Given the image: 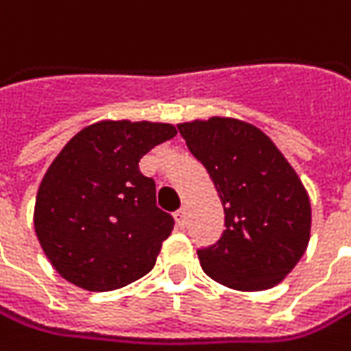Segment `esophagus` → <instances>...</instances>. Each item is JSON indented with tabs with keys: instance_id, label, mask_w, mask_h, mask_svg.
Returning <instances> with one entry per match:
<instances>
[{
	"instance_id": "34e87169",
	"label": "esophagus",
	"mask_w": 351,
	"mask_h": 351,
	"mask_svg": "<svg viewBox=\"0 0 351 351\" xmlns=\"http://www.w3.org/2000/svg\"><path fill=\"white\" fill-rule=\"evenodd\" d=\"M173 217H176L178 227H180V229H184L185 227V209H178V211L173 213Z\"/></svg>"
}]
</instances>
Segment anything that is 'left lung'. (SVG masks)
Here are the masks:
<instances>
[{
    "label": "left lung",
    "instance_id": "obj_1",
    "mask_svg": "<svg viewBox=\"0 0 351 351\" xmlns=\"http://www.w3.org/2000/svg\"><path fill=\"white\" fill-rule=\"evenodd\" d=\"M225 209L221 239L197 251L213 280L254 292L276 287L302 258L312 209L298 173L256 126L225 116L178 124Z\"/></svg>",
    "mask_w": 351,
    "mask_h": 351
}]
</instances>
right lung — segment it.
I'll return each mask as SVG.
<instances>
[{"label":"right lung","instance_id":"1","mask_svg":"<svg viewBox=\"0 0 351 351\" xmlns=\"http://www.w3.org/2000/svg\"><path fill=\"white\" fill-rule=\"evenodd\" d=\"M176 134L166 122L100 120L59 152L39 185L33 223L64 280L106 292L154 269L173 217L156 205V182L138 162Z\"/></svg>","mask_w":351,"mask_h":351}]
</instances>
